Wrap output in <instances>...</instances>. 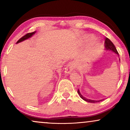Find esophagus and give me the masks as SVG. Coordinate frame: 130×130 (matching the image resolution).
Returning a JSON list of instances; mask_svg holds the SVG:
<instances>
[{
  "label": "esophagus",
  "mask_w": 130,
  "mask_h": 130,
  "mask_svg": "<svg viewBox=\"0 0 130 130\" xmlns=\"http://www.w3.org/2000/svg\"><path fill=\"white\" fill-rule=\"evenodd\" d=\"M73 69H74V66H73V64L72 63H69L67 64L66 67V73H70L71 72H73Z\"/></svg>",
  "instance_id": "esophagus-1"
}]
</instances>
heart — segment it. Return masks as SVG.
Masks as SVG:
<instances>
[{"instance_id": "b5f03b06", "label": "heart", "mask_w": 130, "mask_h": 130, "mask_svg": "<svg viewBox=\"0 0 130 130\" xmlns=\"http://www.w3.org/2000/svg\"><path fill=\"white\" fill-rule=\"evenodd\" d=\"M85 39L87 42H90L94 40L95 37L91 35H86L85 36ZM104 50V46L101 42L94 41L90 44L89 48V55L90 57L96 58L101 54Z\"/></svg>"}]
</instances>
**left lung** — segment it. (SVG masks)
Wrapping results in <instances>:
<instances>
[{"label":"left lung","instance_id":"left-lung-1","mask_svg":"<svg viewBox=\"0 0 130 130\" xmlns=\"http://www.w3.org/2000/svg\"><path fill=\"white\" fill-rule=\"evenodd\" d=\"M105 47L106 50H111L112 51H113V53H115V54H118L119 56L118 53V51H117L116 48H115V45H113V44L111 42V41L109 39H108V38H106L105 40ZM77 93H78V94H79L80 97L82 99H83V100L86 101V102H88L96 103V102H100V101H102L104 100V99H102V100L95 101V100H92V99H87L85 97L83 96L80 93V92L79 89H78V90H77Z\"/></svg>","mask_w":130,"mask_h":130}]
</instances>
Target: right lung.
Wrapping results in <instances>:
<instances>
[{
  "label": "right lung",
  "mask_w": 130,
  "mask_h": 130,
  "mask_svg": "<svg viewBox=\"0 0 130 130\" xmlns=\"http://www.w3.org/2000/svg\"><path fill=\"white\" fill-rule=\"evenodd\" d=\"M35 32H36L34 31V32H33L26 34V35H25L24 36H23V37H22V38H21L17 42V44L19 43V42H22V41H24V40H27V39H28V38H31V37L32 36V35H33L34 34H35Z\"/></svg>",
  "instance_id": "1"
}]
</instances>
